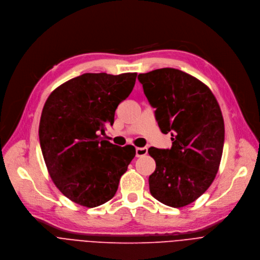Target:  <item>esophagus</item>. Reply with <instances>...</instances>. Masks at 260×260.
<instances>
[{
  "mask_svg": "<svg viewBox=\"0 0 260 260\" xmlns=\"http://www.w3.org/2000/svg\"><path fill=\"white\" fill-rule=\"evenodd\" d=\"M147 154V148L146 147H136V157L140 158L143 155Z\"/></svg>",
  "mask_w": 260,
  "mask_h": 260,
  "instance_id": "esophagus-1",
  "label": "esophagus"
}]
</instances>
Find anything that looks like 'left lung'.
I'll return each mask as SVG.
<instances>
[{
  "label": "left lung",
  "instance_id": "left-lung-1",
  "mask_svg": "<svg viewBox=\"0 0 260 260\" xmlns=\"http://www.w3.org/2000/svg\"><path fill=\"white\" fill-rule=\"evenodd\" d=\"M138 80L161 131L172 136L170 149L148 148L155 161L149 191L180 208L201 197L217 174L224 142L221 110L208 87L179 70H154L139 74Z\"/></svg>",
  "mask_w": 260,
  "mask_h": 260
}]
</instances>
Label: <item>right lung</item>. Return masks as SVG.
Returning a JSON list of instances; mask_svg holds the SVG:
<instances>
[{
  "mask_svg": "<svg viewBox=\"0 0 260 260\" xmlns=\"http://www.w3.org/2000/svg\"><path fill=\"white\" fill-rule=\"evenodd\" d=\"M136 76L87 73L57 87L45 102L39 137L49 175L81 206L93 208L110 201L135 157L134 146L115 148L97 132L114 124L116 109L132 92Z\"/></svg>",
  "mask_w": 260,
  "mask_h": 260,
  "instance_id": "right-lung-1",
  "label": "right lung"
}]
</instances>
